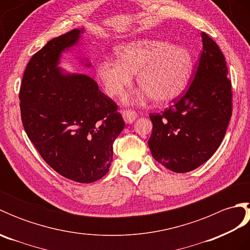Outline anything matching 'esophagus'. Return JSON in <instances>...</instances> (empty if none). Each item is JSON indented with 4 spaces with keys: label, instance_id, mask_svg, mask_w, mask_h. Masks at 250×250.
I'll list each match as a JSON object with an SVG mask.
<instances>
[{
    "label": "esophagus",
    "instance_id": "1",
    "mask_svg": "<svg viewBox=\"0 0 250 250\" xmlns=\"http://www.w3.org/2000/svg\"><path fill=\"white\" fill-rule=\"evenodd\" d=\"M122 118H124L125 124H133V122L136 120L137 118V114L135 113L134 110H124L122 111Z\"/></svg>",
    "mask_w": 250,
    "mask_h": 250
}]
</instances>
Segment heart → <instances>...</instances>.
Wrapping results in <instances>:
<instances>
[{
  "mask_svg": "<svg viewBox=\"0 0 250 250\" xmlns=\"http://www.w3.org/2000/svg\"><path fill=\"white\" fill-rule=\"evenodd\" d=\"M115 52L117 59L106 58L97 65V77L110 98L124 95L137 74L142 89L134 101L152 98L157 104H167L185 91L192 75L193 57L183 45L143 39L117 46Z\"/></svg>",
  "mask_w": 250,
  "mask_h": 250,
  "instance_id": "1",
  "label": "heart"
}]
</instances>
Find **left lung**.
<instances>
[{
  "label": "left lung",
  "mask_w": 250,
  "mask_h": 250,
  "mask_svg": "<svg viewBox=\"0 0 250 250\" xmlns=\"http://www.w3.org/2000/svg\"><path fill=\"white\" fill-rule=\"evenodd\" d=\"M203 51L187 92L162 114L150 115L152 157L176 173L193 171L218 149L232 115L231 82L218 45L202 33Z\"/></svg>",
  "instance_id": "obj_1"
}]
</instances>
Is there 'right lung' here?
I'll list each match as a JSON object with an SVG mask.
<instances>
[{
  "label": "right lung",
  "mask_w": 250,
  "mask_h": 250,
  "mask_svg": "<svg viewBox=\"0 0 250 250\" xmlns=\"http://www.w3.org/2000/svg\"><path fill=\"white\" fill-rule=\"evenodd\" d=\"M83 32L74 29L55 37L31 58L19 100L23 128L45 162L63 177L89 184L108 172L125 121L93 78L59 66ZM79 61L91 66L88 58Z\"/></svg>",
  "instance_id": "add662e5"
}]
</instances>
